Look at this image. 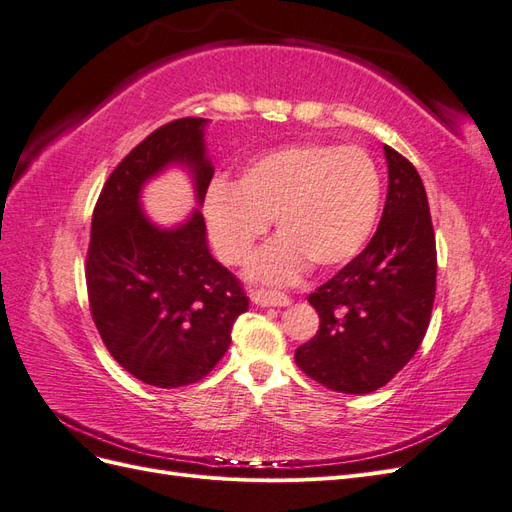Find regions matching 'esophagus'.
Returning <instances> with one entry per match:
<instances>
[{"instance_id": "obj_1", "label": "esophagus", "mask_w": 512, "mask_h": 512, "mask_svg": "<svg viewBox=\"0 0 512 512\" xmlns=\"http://www.w3.org/2000/svg\"><path fill=\"white\" fill-rule=\"evenodd\" d=\"M252 303L260 307H286L290 305V299L282 292H271V290H250Z\"/></svg>"}]
</instances>
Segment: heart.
<instances>
[{
  "instance_id": "b5f03b06",
  "label": "heart",
  "mask_w": 512,
  "mask_h": 512,
  "mask_svg": "<svg viewBox=\"0 0 512 512\" xmlns=\"http://www.w3.org/2000/svg\"><path fill=\"white\" fill-rule=\"evenodd\" d=\"M382 205V175L361 147L294 143L247 162L235 183L213 179L205 192V222L213 250L239 267L267 235L280 237L250 267L254 280L286 284L312 262L337 269L369 241Z\"/></svg>"
}]
</instances>
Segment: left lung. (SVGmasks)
I'll use <instances>...</instances> for the list:
<instances>
[{
	"instance_id": "left-lung-1",
	"label": "left lung",
	"mask_w": 512,
	"mask_h": 512,
	"mask_svg": "<svg viewBox=\"0 0 512 512\" xmlns=\"http://www.w3.org/2000/svg\"><path fill=\"white\" fill-rule=\"evenodd\" d=\"M389 192L365 250L307 297L320 329L294 352L299 369L337 393L391 382L421 346L436 299V232L421 175L384 145Z\"/></svg>"
}]
</instances>
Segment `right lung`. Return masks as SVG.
Listing matches in <instances>:
<instances>
[{
  "label": "right lung",
  "instance_id": "add662e5",
  "mask_svg": "<svg viewBox=\"0 0 512 512\" xmlns=\"http://www.w3.org/2000/svg\"><path fill=\"white\" fill-rule=\"evenodd\" d=\"M203 128L205 119L183 117L151 132L106 179L91 218L85 260L91 318L113 359L160 389L203 380L250 303L239 277L213 260L200 211L162 230L138 207L143 183L170 162L192 168L203 203L213 177Z\"/></svg>",
  "mask_w": 512,
  "mask_h": 512
}]
</instances>
